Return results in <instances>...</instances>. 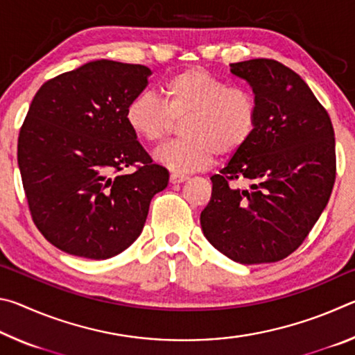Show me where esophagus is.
Wrapping results in <instances>:
<instances>
[{
  "instance_id": "34e87169",
  "label": "esophagus",
  "mask_w": 355,
  "mask_h": 355,
  "mask_svg": "<svg viewBox=\"0 0 355 355\" xmlns=\"http://www.w3.org/2000/svg\"><path fill=\"white\" fill-rule=\"evenodd\" d=\"M186 180H188V177L183 175V173H177V172L171 173V183H172V184L183 183V182H186Z\"/></svg>"
}]
</instances>
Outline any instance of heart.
<instances>
[{
	"instance_id": "obj_1",
	"label": "heart",
	"mask_w": 355,
	"mask_h": 355,
	"mask_svg": "<svg viewBox=\"0 0 355 355\" xmlns=\"http://www.w3.org/2000/svg\"><path fill=\"white\" fill-rule=\"evenodd\" d=\"M161 101L139 94L130 101L125 122L137 139L155 146L169 136L175 122L182 139L155 153L175 172L205 169L216 155L232 156L245 147L258 123V103L249 89L228 86L202 67L186 69L161 84Z\"/></svg>"
}]
</instances>
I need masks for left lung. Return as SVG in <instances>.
<instances>
[{
	"mask_svg": "<svg viewBox=\"0 0 355 355\" xmlns=\"http://www.w3.org/2000/svg\"><path fill=\"white\" fill-rule=\"evenodd\" d=\"M258 103L252 139L211 177L203 235L241 264L280 261L320 219L336 172L335 135L324 106L296 71L274 59L230 64ZM236 181L248 183L238 189Z\"/></svg>",
	"mask_w": 355,
	"mask_h": 355,
	"instance_id": "left-lung-1",
	"label": "left lung"
}]
</instances>
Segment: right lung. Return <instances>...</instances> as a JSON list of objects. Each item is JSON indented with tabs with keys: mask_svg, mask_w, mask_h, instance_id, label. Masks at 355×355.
<instances>
[{
	"mask_svg": "<svg viewBox=\"0 0 355 355\" xmlns=\"http://www.w3.org/2000/svg\"><path fill=\"white\" fill-rule=\"evenodd\" d=\"M150 75L146 65L100 59L34 95L17 158L34 224L62 252L106 260L128 249L169 183L125 122Z\"/></svg>",
	"mask_w": 355,
	"mask_h": 355,
	"instance_id": "right-lung-1",
	"label": "right lung"
}]
</instances>
